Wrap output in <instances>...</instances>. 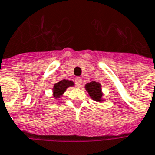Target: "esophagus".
Wrapping results in <instances>:
<instances>
[{"label": "esophagus", "mask_w": 155, "mask_h": 155, "mask_svg": "<svg viewBox=\"0 0 155 155\" xmlns=\"http://www.w3.org/2000/svg\"><path fill=\"white\" fill-rule=\"evenodd\" d=\"M75 84H76V87H81V85H82V79L81 78H77L75 80Z\"/></svg>", "instance_id": "34e87169"}]
</instances>
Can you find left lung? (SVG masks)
<instances>
[{
    "label": "left lung",
    "mask_w": 155,
    "mask_h": 155,
    "mask_svg": "<svg viewBox=\"0 0 155 155\" xmlns=\"http://www.w3.org/2000/svg\"><path fill=\"white\" fill-rule=\"evenodd\" d=\"M85 89L88 93L91 99L97 102L105 101L103 92L101 89V84L97 81H90L85 85Z\"/></svg>",
    "instance_id": "8db88e82"
}]
</instances>
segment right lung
I'll return each instance as SVG.
<instances>
[{"mask_svg": "<svg viewBox=\"0 0 155 155\" xmlns=\"http://www.w3.org/2000/svg\"><path fill=\"white\" fill-rule=\"evenodd\" d=\"M70 87H74V82L69 81V80H61L59 82L55 83L53 86V96L54 97V99L59 100L60 98H61L63 96L66 90Z\"/></svg>", "mask_w": 155, "mask_h": 155, "instance_id": "obj_1", "label": "right lung"}]
</instances>
